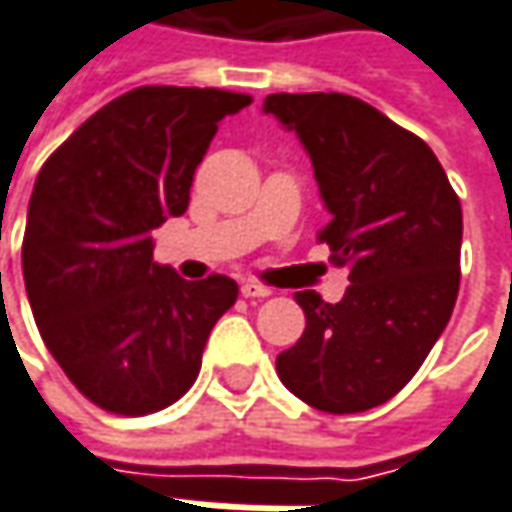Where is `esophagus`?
<instances>
[{
	"mask_svg": "<svg viewBox=\"0 0 512 512\" xmlns=\"http://www.w3.org/2000/svg\"><path fill=\"white\" fill-rule=\"evenodd\" d=\"M242 296L245 299H267V296H273V287L259 285V282H242Z\"/></svg>",
	"mask_w": 512,
	"mask_h": 512,
	"instance_id": "esophagus-1",
	"label": "esophagus"
}]
</instances>
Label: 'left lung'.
<instances>
[{"mask_svg": "<svg viewBox=\"0 0 512 512\" xmlns=\"http://www.w3.org/2000/svg\"><path fill=\"white\" fill-rule=\"evenodd\" d=\"M265 113L299 133L330 222L319 242L350 267L339 305L299 290L302 339L279 353L293 396L325 413L393 399L442 336L462 279V202L436 153L347 93H270Z\"/></svg>", "mask_w": 512, "mask_h": 512, "instance_id": "obj_1", "label": "left lung"}]
</instances>
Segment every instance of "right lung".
Masks as SVG:
<instances>
[{
    "instance_id": "add662e5",
    "label": "right lung",
    "mask_w": 512,
    "mask_h": 512,
    "mask_svg": "<svg viewBox=\"0 0 512 512\" xmlns=\"http://www.w3.org/2000/svg\"><path fill=\"white\" fill-rule=\"evenodd\" d=\"M247 93L145 85L73 130L39 170L22 270L39 333L76 390L116 416H148L196 382L239 285L185 282L153 262V230L182 216L196 165Z\"/></svg>"
}]
</instances>
